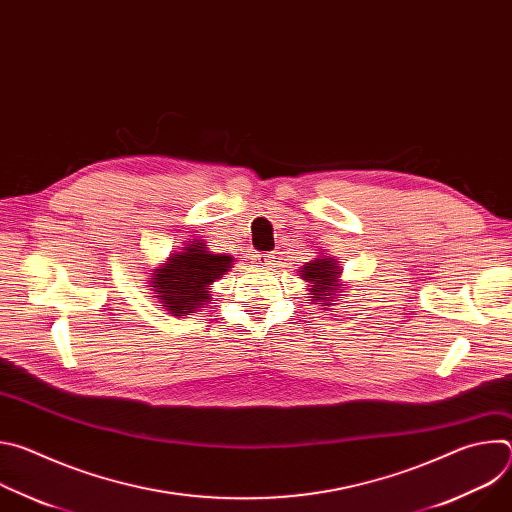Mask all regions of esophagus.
Here are the masks:
<instances>
[{"instance_id":"1","label":"esophagus","mask_w":512,"mask_h":512,"mask_svg":"<svg viewBox=\"0 0 512 512\" xmlns=\"http://www.w3.org/2000/svg\"><path fill=\"white\" fill-rule=\"evenodd\" d=\"M253 261H255L259 267H267V265H271L273 255H271V253H257V255H253Z\"/></svg>"}]
</instances>
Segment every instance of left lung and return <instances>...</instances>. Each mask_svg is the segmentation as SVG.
<instances>
[{"mask_svg": "<svg viewBox=\"0 0 512 512\" xmlns=\"http://www.w3.org/2000/svg\"><path fill=\"white\" fill-rule=\"evenodd\" d=\"M340 275H342L340 263L334 257H326V255H320L314 261L306 263L300 273V277L308 281L312 302L324 306L322 310H328L330 306H334V302H338V298L342 296Z\"/></svg>", "mask_w": 512, "mask_h": 512, "instance_id": "obj_1", "label": "left lung"}]
</instances>
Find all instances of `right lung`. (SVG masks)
I'll use <instances>...</instances> for the list:
<instances>
[{
  "mask_svg": "<svg viewBox=\"0 0 512 512\" xmlns=\"http://www.w3.org/2000/svg\"><path fill=\"white\" fill-rule=\"evenodd\" d=\"M233 261L231 255L212 253L204 241L192 239L150 273L148 287L168 314L192 316L208 304L212 283L231 269Z\"/></svg>",
  "mask_w": 512,
  "mask_h": 512,
  "instance_id": "1",
  "label": "right lung"
}]
</instances>
